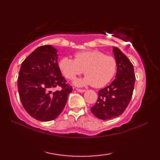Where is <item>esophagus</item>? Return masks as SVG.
<instances>
[{
  "mask_svg": "<svg viewBox=\"0 0 160 160\" xmlns=\"http://www.w3.org/2000/svg\"><path fill=\"white\" fill-rule=\"evenodd\" d=\"M76 90H77V91H78V92H80V93H82L85 91V89H76Z\"/></svg>",
  "mask_w": 160,
  "mask_h": 160,
  "instance_id": "obj_1",
  "label": "esophagus"
}]
</instances>
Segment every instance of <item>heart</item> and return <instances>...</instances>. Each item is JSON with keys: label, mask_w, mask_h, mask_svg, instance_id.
I'll return each mask as SVG.
<instances>
[{"label": "heart", "mask_w": 160, "mask_h": 160, "mask_svg": "<svg viewBox=\"0 0 160 160\" xmlns=\"http://www.w3.org/2000/svg\"><path fill=\"white\" fill-rule=\"evenodd\" d=\"M59 67L64 77L72 80L83 72L86 76L75 81L76 85L92 84L96 88L102 87L115 76L117 62L113 57L106 56L97 50L84 51L74 54V60L64 57L60 60Z\"/></svg>", "instance_id": "obj_1"}]
</instances>
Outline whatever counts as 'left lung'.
<instances>
[{"label": "left lung", "instance_id": "left-lung-1", "mask_svg": "<svg viewBox=\"0 0 160 160\" xmlns=\"http://www.w3.org/2000/svg\"><path fill=\"white\" fill-rule=\"evenodd\" d=\"M117 62L115 80L98 92L96 104L91 111L100 120H109L121 115L127 108L134 89L135 76L132 64L118 47H113Z\"/></svg>", "mask_w": 160, "mask_h": 160}]
</instances>
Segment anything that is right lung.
<instances>
[{"label":"right lung","mask_w":160,"mask_h":160,"mask_svg":"<svg viewBox=\"0 0 160 160\" xmlns=\"http://www.w3.org/2000/svg\"><path fill=\"white\" fill-rule=\"evenodd\" d=\"M57 50L40 46L23 61L18 78L20 100L26 111L43 122L53 120L65 107L73 88L67 84L58 64ZM60 86L61 90L53 91Z\"/></svg>","instance_id":"right-lung-1"}]
</instances>
